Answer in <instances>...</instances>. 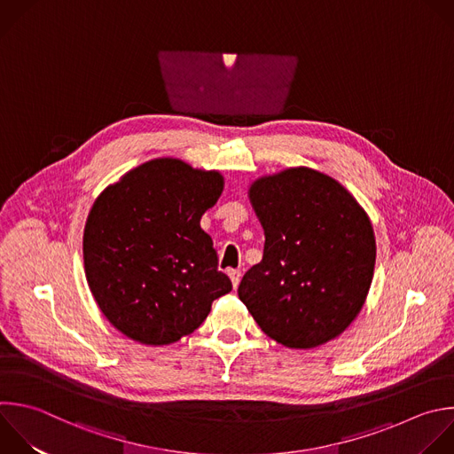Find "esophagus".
Instances as JSON below:
<instances>
[{
    "instance_id": "34e87169",
    "label": "esophagus",
    "mask_w": 454,
    "mask_h": 454,
    "mask_svg": "<svg viewBox=\"0 0 454 454\" xmlns=\"http://www.w3.org/2000/svg\"><path fill=\"white\" fill-rule=\"evenodd\" d=\"M228 276H230V279H231V283H233V288H237L239 283H240L242 272H240L239 269H230V270H228Z\"/></svg>"
}]
</instances>
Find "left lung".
<instances>
[{"instance_id":"left-lung-1","label":"left lung","mask_w":454,"mask_h":454,"mask_svg":"<svg viewBox=\"0 0 454 454\" xmlns=\"http://www.w3.org/2000/svg\"><path fill=\"white\" fill-rule=\"evenodd\" d=\"M249 200L265 244L239 285L240 301L286 348L339 337L360 314L374 274L367 214L339 182L309 168L256 180Z\"/></svg>"}]
</instances>
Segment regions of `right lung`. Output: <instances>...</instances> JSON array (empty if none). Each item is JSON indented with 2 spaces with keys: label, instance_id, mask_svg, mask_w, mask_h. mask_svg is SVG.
I'll return each instance as SVG.
<instances>
[{
  "label": "right lung",
  "instance_id": "right-lung-1",
  "mask_svg": "<svg viewBox=\"0 0 454 454\" xmlns=\"http://www.w3.org/2000/svg\"><path fill=\"white\" fill-rule=\"evenodd\" d=\"M217 171L157 159L126 173L94 201L83 262L103 316L126 337L166 346L192 333L231 290L200 226L223 192Z\"/></svg>",
  "mask_w": 454,
  "mask_h": 454
}]
</instances>
